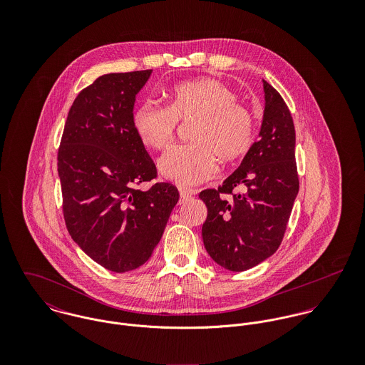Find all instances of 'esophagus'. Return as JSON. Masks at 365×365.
<instances>
[{
    "label": "esophagus",
    "mask_w": 365,
    "mask_h": 365,
    "mask_svg": "<svg viewBox=\"0 0 365 365\" xmlns=\"http://www.w3.org/2000/svg\"><path fill=\"white\" fill-rule=\"evenodd\" d=\"M197 192L194 191V190H185V188H180V197H181V200L184 201V200H187V198H190V197H192V195H195Z\"/></svg>",
    "instance_id": "34e87169"
}]
</instances>
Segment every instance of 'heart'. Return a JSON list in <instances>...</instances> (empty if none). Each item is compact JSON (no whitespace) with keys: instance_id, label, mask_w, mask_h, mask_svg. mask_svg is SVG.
I'll list each match as a JSON object with an SVG mask.
<instances>
[{"instance_id":"heart-1","label":"heart","mask_w":365,"mask_h":365,"mask_svg":"<svg viewBox=\"0 0 365 365\" xmlns=\"http://www.w3.org/2000/svg\"><path fill=\"white\" fill-rule=\"evenodd\" d=\"M236 100V93L216 78L181 81L170 88L167 108L152 103L138 105L132 125L146 148L163 150L173 140L178 120L194 118L188 130L192 142L170 148L158 161L164 178L191 187L213 177L216 156L235 161L253 148V113Z\"/></svg>"}]
</instances>
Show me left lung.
<instances>
[{"label":"left lung","mask_w":365,"mask_h":365,"mask_svg":"<svg viewBox=\"0 0 365 365\" xmlns=\"http://www.w3.org/2000/svg\"><path fill=\"white\" fill-rule=\"evenodd\" d=\"M262 86L260 139L217 190L200 194L208 208L202 225L204 246L212 260L237 272L277 252L299 191L291 112L272 86L264 80ZM235 187H242V192L235 195ZM222 195L232 197L227 200Z\"/></svg>","instance_id":"8db88e82"}]
</instances>
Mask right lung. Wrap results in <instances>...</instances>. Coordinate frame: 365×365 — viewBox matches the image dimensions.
Returning a JSON list of instances; mask_svg holds the SVG:
<instances>
[{"mask_svg":"<svg viewBox=\"0 0 365 365\" xmlns=\"http://www.w3.org/2000/svg\"><path fill=\"white\" fill-rule=\"evenodd\" d=\"M152 70L110 73L84 88L64 125L57 171L67 230L80 249L113 272L150 259L178 202V190L156 182L153 160L138 138L132 113Z\"/></svg>","mask_w":365,"mask_h":365,"instance_id":"1","label":"right lung"}]
</instances>
